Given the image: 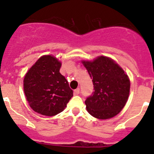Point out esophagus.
<instances>
[{"label":"esophagus","mask_w":154,"mask_h":154,"mask_svg":"<svg viewBox=\"0 0 154 154\" xmlns=\"http://www.w3.org/2000/svg\"><path fill=\"white\" fill-rule=\"evenodd\" d=\"M79 92H80L79 88H77V89H75V90H74L75 95H79Z\"/></svg>","instance_id":"esophagus-1"}]
</instances>
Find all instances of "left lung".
I'll return each mask as SVG.
<instances>
[{
    "instance_id": "obj_1",
    "label": "left lung",
    "mask_w": 154,
    "mask_h": 154,
    "mask_svg": "<svg viewBox=\"0 0 154 154\" xmlns=\"http://www.w3.org/2000/svg\"><path fill=\"white\" fill-rule=\"evenodd\" d=\"M91 79L94 92L85 103L90 115L106 119L117 115L125 106L130 82L123 69L112 58L99 56L92 62L82 61Z\"/></svg>"
}]
</instances>
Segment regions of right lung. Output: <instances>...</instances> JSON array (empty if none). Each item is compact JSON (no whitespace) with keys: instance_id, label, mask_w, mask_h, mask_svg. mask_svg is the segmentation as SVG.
Instances as JSON below:
<instances>
[{"instance_id":"add662e5","label":"right lung","mask_w":154,"mask_h":154,"mask_svg":"<svg viewBox=\"0 0 154 154\" xmlns=\"http://www.w3.org/2000/svg\"><path fill=\"white\" fill-rule=\"evenodd\" d=\"M61 66L55 57L43 55L24 76V94L35 112L47 116L57 115L73 96L69 82L59 72Z\"/></svg>"}]
</instances>
